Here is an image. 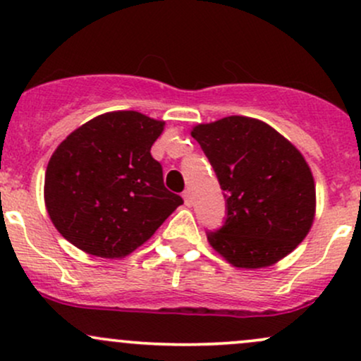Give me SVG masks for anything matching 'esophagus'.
<instances>
[{
	"label": "esophagus",
	"instance_id": "1",
	"mask_svg": "<svg viewBox=\"0 0 361 361\" xmlns=\"http://www.w3.org/2000/svg\"><path fill=\"white\" fill-rule=\"evenodd\" d=\"M183 200H185V204L186 205H192L193 204V198H192V192H190V190H185L183 192Z\"/></svg>",
	"mask_w": 361,
	"mask_h": 361
}]
</instances>
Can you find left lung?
Listing matches in <instances>:
<instances>
[{
    "mask_svg": "<svg viewBox=\"0 0 361 361\" xmlns=\"http://www.w3.org/2000/svg\"><path fill=\"white\" fill-rule=\"evenodd\" d=\"M192 137L226 192L227 217L207 233L235 268H264L295 250L316 214V186L299 149L261 120L233 115L198 123Z\"/></svg>",
    "mask_w": 361,
    "mask_h": 361,
    "instance_id": "left-lung-1",
    "label": "left lung"
}]
</instances>
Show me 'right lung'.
Wrapping results in <instances>:
<instances>
[{
	"mask_svg": "<svg viewBox=\"0 0 361 361\" xmlns=\"http://www.w3.org/2000/svg\"><path fill=\"white\" fill-rule=\"evenodd\" d=\"M164 122L139 111L98 115L71 132L47 164L44 198L62 238L100 258L137 250L183 204L164 186L151 147Z\"/></svg>",
	"mask_w": 361,
	"mask_h": 361,
	"instance_id": "add662e5",
	"label": "right lung"
}]
</instances>
